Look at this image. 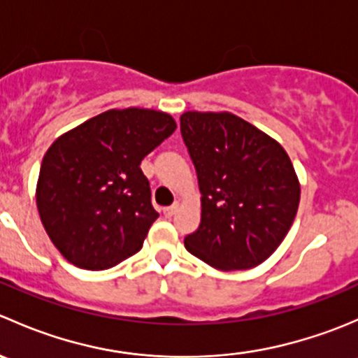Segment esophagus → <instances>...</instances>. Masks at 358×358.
Masks as SVG:
<instances>
[{"label":"esophagus","instance_id":"34e87169","mask_svg":"<svg viewBox=\"0 0 358 358\" xmlns=\"http://www.w3.org/2000/svg\"><path fill=\"white\" fill-rule=\"evenodd\" d=\"M178 208H180V204H178V202H175V204L169 206V208H164V209H162V213H164L166 218H171V216L175 215L176 211H178Z\"/></svg>","mask_w":358,"mask_h":358}]
</instances>
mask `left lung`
<instances>
[{
    "label": "left lung",
    "instance_id": "1",
    "mask_svg": "<svg viewBox=\"0 0 358 358\" xmlns=\"http://www.w3.org/2000/svg\"><path fill=\"white\" fill-rule=\"evenodd\" d=\"M180 128L202 194L187 251L222 272L255 268L280 246L298 211L301 185L289 156L232 112L187 110Z\"/></svg>",
    "mask_w": 358,
    "mask_h": 358
}]
</instances>
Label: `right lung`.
<instances>
[{
  "label": "right lung",
  "instance_id": "add662e5",
  "mask_svg": "<svg viewBox=\"0 0 358 358\" xmlns=\"http://www.w3.org/2000/svg\"><path fill=\"white\" fill-rule=\"evenodd\" d=\"M175 129L168 112L110 109L48 147L36 206L50 241L69 263L107 270L142 249L159 215L140 162Z\"/></svg>",
  "mask_w": 358,
  "mask_h": 358
}]
</instances>
